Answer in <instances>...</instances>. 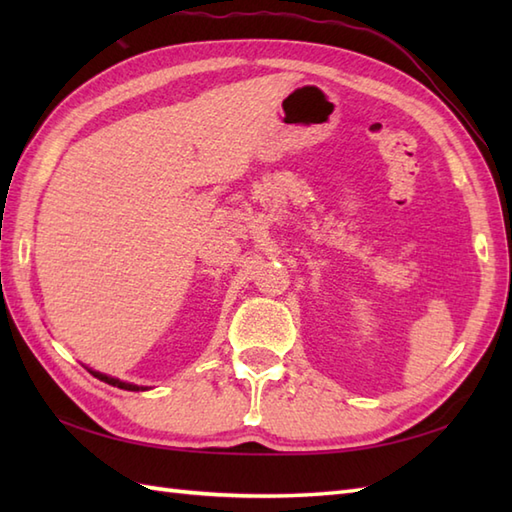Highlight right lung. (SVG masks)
I'll list each match as a JSON object with an SVG mask.
<instances>
[{"instance_id":"add662e5","label":"right lung","mask_w":512,"mask_h":512,"mask_svg":"<svg viewBox=\"0 0 512 512\" xmlns=\"http://www.w3.org/2000/svg\"><path fill=\"white\" fill-rule=\"evenodd\" d=\"M90 374H94L96 378L103 380V383L114 385V387H118V389H127V391H143V389H145V387H138V385H132V383H123V380L112 378V376H105V374H101V372H92V369H90Z\"/></svg>"}]
</instances>
